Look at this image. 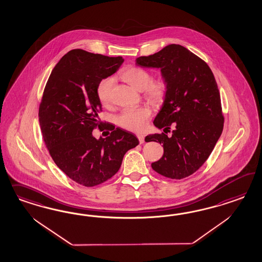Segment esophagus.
Masks as SVG:
<instances>
[{
  "label": "esophagus",
  "instance_id": "34e87169",
  "mask_svg": "<svg viewBox=\"0 0 262 262\" xmlns=\"http://www.w3.org/2000/svg\"><path fill=\"white\" fill-rule=\"evenodd\" d=\"M137 138H138V140H139V143L140 144H142V143L145 142V136L143 135H137Z\"/></svg>",
  "mask_w": 262,
  "mask_h": 262
}]
</instances>
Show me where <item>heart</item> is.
<instances>
[{
	"mask_svg": "<svg viewBox=\"0 0 262 262\" xmlns=\"http://www.w3.org/2000/svg\"><path fill=\"white\" fill-rule=\"evenodd\" d=\"M121 78L135 88L144 92V96L155 104L161 103L166 98L167 84L162 79L151 80V75L139 67H130L121 73ZM113 79L105 78L99 81L96 93L103 104H107L111 100V88ZM151 111L148 106L124 110L117 117L118 125L128 130L142 132L151 117Z\"/></svg>",
	"mask_w": 262,
	"mask_h": 262,
	"instance_id": "obj_1",
	"label": "heart"
}]
</instances>
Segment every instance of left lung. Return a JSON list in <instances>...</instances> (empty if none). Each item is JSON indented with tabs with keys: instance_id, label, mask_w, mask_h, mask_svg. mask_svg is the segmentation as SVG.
Here are the masks:
<instances>
[{
	"instance_id": "obj_1",
	"label": "left lung",
	"mask_w": 262,
	"mask_h": 262,
	"mask_svg": "<svg viewBox=\"0 0 262 262\" xmlns=\"http://www.w3.org/2000/svg\"><path fill=\"white\" fill-rule=\"evenodd\" d=\"M136 65L160 69L167 96L154 125L167 130L174 127L170 137L163 133L145 137L146 142L163 146L162 158L151 168L173 180L186 178L206 162L222 135L224 116L213 73L203 59L177 44L137 57Z\"/></svg>"
}]
</instances>
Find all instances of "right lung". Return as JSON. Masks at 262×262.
<instances>
[{
  "mask_svg": "<svg viewBox=\"0 0 262 262\" xmlns=\"http://www.w3.org/2000/svg\"><path fill=\"white\" fill-rule=\"evenodd\" d=\"M123 62L122 56L72 50L55 66L44 89L38 116L46 147L57 167L86 187L113 177L125 154L139 144L134 134L120 127H110L106 138L92 135L101 127L97 85Z\"/></svg>",
  "mask_w": 262,
  "mask_h": 262,
  "instance_id": "1",
  "label": "right lung"
}]
</instances>
